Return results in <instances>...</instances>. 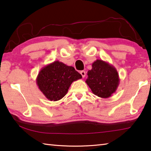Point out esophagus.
I'll return each mask as SVG.
<instances>
[{
    "label": "esophagus",
    "instance_id": "esophagus-1",
    "mask_svg": "<svg viewBox=\"0 0 151 151\" xmlns=\"http://www.w3.org/2000/svg\"><path fill=\"white\" fill-rule=\"evenodd\" d=\"M80 73H81V76H82V78H85V76H86V71H81Z\"/></svg>",
    "mask_w": 151,
    "mask_h": 151
}]
</instances>
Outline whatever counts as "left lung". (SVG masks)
I'll return each instance as SVG.
<instances>
[{
    "label": "left lung",
    "instance_id": "left-lung-1",
    "mask_svg": "<svg viewBox=\"0 0 151 151\" xmlns=\"http://www.w3.org/2000/svg\"><path fill=\"white\" fill-rule=\"evenodd\" d=\"M86 83L93 93L101 98H108L115 93L119 84V77L116 68L107 62L97 60L88 71Z\"/></svg>",
    "mask_w": 151,
    "mask_h": 151
}]
</instances>
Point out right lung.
I'll return each instance as SVG.
<instances>
[{
	"label": "right lung",
	"mask_w": 151,
	"mask_h": 151,
	"mask_svg": "<svg viewBox=\"0 0 151 151\" xmlns=\"http://www.w3.org/2000/svg\"><path fill=\"white\" fill-rule=\"evenodd\" d=\"M81 78L72 66L54 61L41 69L36 78V84L47 99L56 101L65 96L72 82Z\"/></svg>",
	"instance_id": "right-lung-1"
}]
</instances>
